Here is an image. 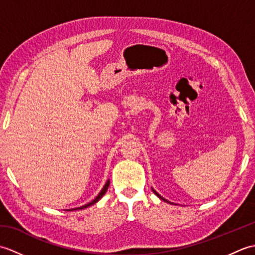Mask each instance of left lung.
Returning <instances> with one entry per match:
<instances>
[{"mask_svg":"<svg viewBox=\"0 0 255 255\" xmlns=\"http://www.w3.org/2000/svg\"><path fill=\"white\" fill-rule=\"evenodd\" d=\"M152 191H153V193H154V194H155V195H156V196H158V197H159V198H160V199H162V200H163V202H166V203H170V204H172V203H171V202H169V200H166V199H165V198H163V197H162V196H161V195H159V194H158V193H156V192H155V191H154V189H153V188H152Z\"/></svg>","mask_w":255,"mask_h":255,"instance_id":"obj_1","label":"left lung"}]
</instances>
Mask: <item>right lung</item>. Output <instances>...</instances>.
<instances>
[{"label": "right lung", "mask_w": 255, "mask_h": 255, "mask_svg": "<svg viewBox=\"0 0 255 255\" xmlns=\"http://www.w3.org/2000/svg\"><path fill=\"white\" fill-rule=\"evenodd\" d=\"M108 186H110V181H107L106 183H105V185H104V187L102 188V191L100 192V194L97 195V196L92 200L91 203H89V204H86V205H83V206H81V207H78V208H73V209H69V210H77V209H84V208H88V207H90V206H92V205H94L95 203H97L99 202V200L104 196V194L106 193V191H107V188H108Z\"/></svg>", "instance_id": "add662e5"}]
</instances>
